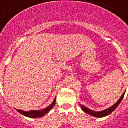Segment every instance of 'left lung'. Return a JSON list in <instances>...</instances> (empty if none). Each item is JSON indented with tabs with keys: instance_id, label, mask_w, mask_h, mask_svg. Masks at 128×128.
I'll list each match as a JSON object with an SVG mask.
<instances>
[{
	"instance_id": "left-lung-1",
	"label": "left lung",
	"mask_w": 128,
	"mask_h": 128,
	"mask_svg": "<svg viewBox=\"0 0 128 128\" xmlns=\"http://www.w3.org/2000/svg\"><path fill=\"white\" fill-rule=\"evenodd\" d=\"M125 92H123V94H122V96H120V98L118 99V101H117V102H116L114 105H112V106L109 107L108 109L102 110V111H101V112H95V111H92V110L88 109V107L84 106V105H81V104H80V106H81V108H82V110L84 112H85L86 114H89V115H90V116H95V117H97V118L104 117V116H107V115L110 114L111 113H112L114 110H116V107L119 105V104L120 103V102L122 101L123 97H124V95H125Z\"/></svg>"
}]
</instances>
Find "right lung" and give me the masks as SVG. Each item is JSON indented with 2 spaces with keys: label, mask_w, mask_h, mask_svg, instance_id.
<instances>
[{
  "label": "right lung",
  "mask_w": 128,
  "mask_h": 128,
  "mask_svg": "<svg viewBox=\"0 0 128 128\" xmlns=\"http://www.w3.org/2000/svg\"><path fill=\"white\" fill-rule=\"evenodd\" d=\"M55 103L56 98L54 100L53 102L49 106L46 107L45 109L42 110H30V111H28V112H24V111H22V110H16V111L22 115L29 117V118H39V117H42V116H44L46 114L49 112V111L52 110L54 107V106L55 105Z\"/></svg>",
  "instance_id": "right-lung-1"
}]
</instances>
